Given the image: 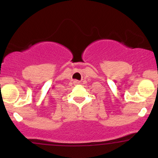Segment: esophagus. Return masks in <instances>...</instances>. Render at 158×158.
Instances as JSON below:
<instances>
[{
	"label": "esophagus",
	"mask_w": 158,
	"mask_h": 158,
	"mask_svg": "<svg viewBox=\"0 0 158 158\" xmlns=\"http://www.w3.org/2000/svg\"><path fill=\"white\" fill-rule=\"evenodd\" d=\"M74 82H75V83H76V84H77V83H79V81H78V80H76V81H74Z\"/></svg>",
	"instance_id": "1"
}]
</instances>
